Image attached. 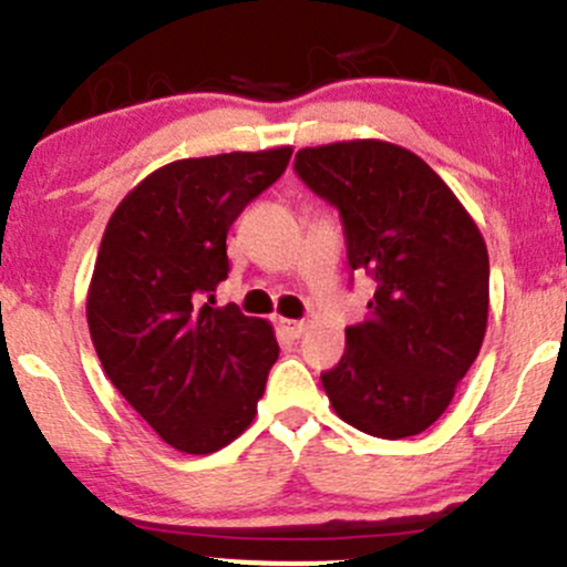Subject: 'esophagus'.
Segmentation results:
<instances>
[{
  "label": "esophagus",
  "instance_id": "obj_1",
  "mask_svg": "<svg viewBox=\"0 0 567 567\" xmlns=\"http://www.w3.org/2000/svg\"><path fill=\"white\" fill-rule=\"evenodd\" d=\"M277 326H279V331L288 333L290 339H299L303 329H307V323H303V320H290V318H279Z\"/></svg>",
  "mask_w": 567,
  "mask_h": 567
}]
</instances>
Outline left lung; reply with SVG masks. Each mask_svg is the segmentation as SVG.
<instances>
[{"label": "left lung", "instance_id": "8db88e82", "mask_svg": "<svg viewBox=\"0 0 567 567\" xmlns=\"http://www.w3.org/2000/svg\"><path fill=\"white\" fill-rule=\"evenodd\" d=\"M296 174L339 208L348 264L374 279L367 318L344 329V355L320 374L333 413L372 437L421 434L484 344V236L449 184L396 143L307 146Z\"/></svg>", "mask_w": 567, "mask_h": 567}]
</instances>
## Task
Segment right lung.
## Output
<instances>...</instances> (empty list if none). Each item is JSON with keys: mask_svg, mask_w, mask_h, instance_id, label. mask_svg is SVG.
Returning <instances> with one entry per match:
<instances>
[{"mask_svg": "<svg viewBox=\"0 0 567 567\" xmlns=\"http://www.w3.org/2000/svg\"><path fill=\"white\" fill-rule=\"evenodd\" d=\"M290 154L176 159L135 184L105 225L86 293L94 350L118 393L184 454H214L252 424L279 355L268 320L212 303L230 271V225Z\"/></svg>", "mask_w": 567, "mask_h": 567, "instance_id": "1", "label": "right lung"}]
</instances>
